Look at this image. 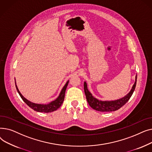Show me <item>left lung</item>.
<instances>
[{
	"label": "left lung",
	"instance_id": "obj_1",
	"mask_svg": "<svg viewBox=\"0 0 152 152\" xmlns=\"http://www.w3.org/2000/svg\"><path fill=\"white\" fill-rule=\"evenodd\" d=\"M137 83V75L135 76V81L132 87L131 91L121 99L112 101H102L97 99L92 96V94L88 91L87 86L86 82L84 83V89L86 97V99L89 105L93 109L102 111V112H107V111H113L118 110L126 104V103L129 100L131 97L135 90Z\"/></svg>",
	"mask_w": 152,
	"mask_h": 152
}]
</instances>
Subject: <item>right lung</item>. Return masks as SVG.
<instances>
[{"instance_id":"right-lung-1","label":"right lung","mask_w":152,"mask_h":152,"mask_svg":"<svg viewBox=\"0 0 152 152\" xmlns=\"http://www.w3.org/2000/svg\"><path fill=\"white\" fill-rule=\"evenodd\" d=\"M68 83H69V81H68L66 82V83L65 84V85L64 86L63 89H61V91L60 93L59 96L55 100L49 103H47V104H37V103H33V102L29 101L28 100H27L22 95V94L20 93V92L19 91V90L18 89L17 86L16 85V83H15V86H16V88H17V90L19 95H20L21 98L22 99V100L25 102L30 108L33 109L34 111H38V112L50 113V112H52V111L57 110L61 105V104L63 102L64 99H65V91L66 89V87L68 86Z\"/></svg>"}]
</instances>
